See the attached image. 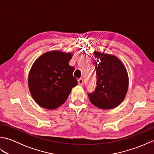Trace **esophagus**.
I'll return each mask as SVG.
<instances>
[{"instance_id": "esophagus-1", "label": "esophagus", "mask_w": 154, "mask_h": 154, "mask_svg": "<svg viewBox=\"0 0 154 154\" xmlns=\"http://www.w3.org/2000/svg\"><path fill=\"white\" fill-rule=\"evenodd\" d=\"M78 84H79V85H82L83 84V79L82 78H80V79H78Z\"/></svg>"}]
</instances>
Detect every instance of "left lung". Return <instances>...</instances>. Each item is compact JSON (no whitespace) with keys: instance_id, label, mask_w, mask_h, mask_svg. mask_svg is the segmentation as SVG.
Returning <instances> with one entry per match:
<instances>
[{"instance_id":"1","label":"left lung","mask_w":154,"mask_h":154,"mask_svg":"<svg viewBox=\"0 0 154 154\" xmlns=\"http://www.w3.org/2000/svg\"><path fill=\"white\" fill-rule=\"evenodd\" d=\"M93 54L97 59L95 65L97 86L88 96L91 103L99 109H114L122 103L128 89L126 69L114 55L99 51Z\"/></svg>"}]
</instances>
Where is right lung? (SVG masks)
Returning <instances> with one entry per match:
<instances>
[{"label": "right lung", "instance_id": "right-lung-1", "mask_svg": "<svg viewBox=\"0 0 154 154\" xmlns=\"http://www.w3.org/2000/svg\"><path fill=\"white\" fill-rule=\"evenodd\" d=\"M72 54L51 51L42 55L32 65L28 75L32 97L42 108L55 109L67 100L77 85L75 68L69 65Z\"/></svg>", "mask_w": 154, "mask_h": 154}]
</instances>
